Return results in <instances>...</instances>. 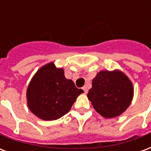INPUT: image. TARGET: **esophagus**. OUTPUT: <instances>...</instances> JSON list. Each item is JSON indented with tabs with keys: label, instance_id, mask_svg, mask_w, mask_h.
<instances>
[{
	"label": "esophagus",
	"instance_id": "1",
	"mask_svg": "<svg viewBox=\"0 0 151 151\" xmlns=\"http://www.w3.org/2000/svg\"><path fill=\"white\" fill-rule=\"evenodd\" d=\"M82 90L84 91V93H85V94H86V93H87V91H88V89H87V87H86V86L82 87Z\"/></svg>",
	"mask_w": 151,
	"mask_h": 151
}]
</instances>
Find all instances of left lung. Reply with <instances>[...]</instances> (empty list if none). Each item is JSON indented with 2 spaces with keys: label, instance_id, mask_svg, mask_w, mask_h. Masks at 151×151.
Listing matches in <instances>:
<instances>
[{
  "label": "left lung",
  "instance_id": "left-lung-1",
  "mask_svg": "<svg viewBox=\"0 0 151 151\" xmlns=\"http://www.w3.org/2000/svg\"><path fill=\"white\" fill-rule=\"evenodd\" d=\"M133 86L122 71L101 70L92 80L87 97L93 108L107 119L119 116L129 107Z\"/></svg>",
  "mask_w": 151,
  "mask_h": 151
}]
</instances>
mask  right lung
<instances>
[{"label":"right lung","mask_w":151,"mask_h":151,"mask_svg":"<svg viewBox=\"0 0 151 151\" xmlns=\"http://www.w3.org/2000/svg\"><path fill=\"white\" fill-rule=\"evenodd\" d=\"M82 93V89L65 77L62 68L50 62L38 69L31 78L27 90V106L41 120H57L70 111Z\"/></svg>","instance_id":"right-lung-1"}]
</instances>
